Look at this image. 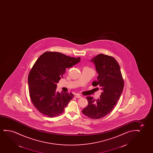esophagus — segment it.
Returning a JSON list of instances; mask_svg holds the SVG:
<instances>
[{"instance_id": "obj_1", "label": "esophagus", "mask_w": 153, "mask_h": 153, "mask_svg": "<svg viewBox=\"0 0 153 153\" xmlns=\"http://www.w3.org/2000/svg\"><path fill=\"white\" fill-rule=\"evenodd\" d=\"M75 97L76 98H82V96L79 94H76Z\"/></svg>"}]
</instances>
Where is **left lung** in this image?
<instances>
[{"mask_svg": "<svg viewBox=\"0 0 153 153\" xmlns=\"http://www.w3.org/2000/svg\"><path fill=\"white\" fill-rule=\"evenodd\" d=\"M98 76L92 86L98 85L102 92L100 98L94 100L87 97L88 105L82 111L88 117L98 119L104 117L112 111L120 99L124 87V80L119 65L113 57L100 54L92 58Z\"/></svg>", "mask_w": 153, "mask_h": 153, "instance_id": "obj_1", "label": "left lung"}]
</instances>
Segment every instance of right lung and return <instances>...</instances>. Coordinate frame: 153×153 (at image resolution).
<instances>
[{
  "label": "right lung",
  "mask_w": 153,
  "mask_h": 153,
  "mask_svg": "<svg viewBox=\"0 0 153 153\" xmlns=\"http://www.w3.org/2000/svg\"><path fill=\"white\" fill-rule=\"evenodd\" d=\"M80 61V57L55 52H46L39 57L30 71L28 85L32 102L40 113L51 117L63 113L74 94L57 92V84L66 68Z\"/></svg>",
  "instance_id": "obj_1"
}]
</instances>
